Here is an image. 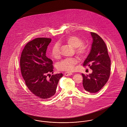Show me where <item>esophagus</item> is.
Listing matches in <instances>:
<instances>
[{
	"mask_svg": "<svg viewBox=\"0 0 127 127\" xmlns=\"http://www.w3.org/2000/svg\"><path fill=\"white\" fill-rule=\"evenodd\" d=\"M73 74L72 73L69 72H66L64 73V75L66 76H69V75H72Z\"/></svg>",
	"mask_w": 127,
	"mask_h": 127,
	"instance_id": "obj_1",
	"label": "esophagus"
}]
</instances>
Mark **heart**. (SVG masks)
Listing matches in <instances>:
<instances>
[{
    "label": "heart",
    "mask_w": 127,
    "mask_h": 127,
    "mask_svg": "<svg viewBox=\"0 0 127 127\" xmlns=\"http://www.w3.org/2000/svg\"><path fill=\"white\" fill-rule=\"evenodd\" d=\"M65 41L73 47L75 48V52L80 58L85 57L88 52V46L83 43V40L75 36H71L66 37ZM52 56L55 59H58L60 56V44L55 43L51 49ZM79 60L76 58H67L60 62L57 65L59 70L65 71H72L75 69V65L78 63Z\"/></svg>",
    "instance_id": "heart-1"
}]
</instances>
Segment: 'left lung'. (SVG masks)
I'll return each mask as SVG.
<instances>
[{
	"instance_id": "left-lung-1",
	"label": "left lung",
	"mask_w": 127,
	"mask_h": 127,
	"mask_svg": "<svg viewBox=\"0 0 127 127\" xmlns=\"http://www.w3.org/2000/svg\"><path fill=\"white\" fill-rule=\"evenodd\" d=\"M91 34L93 39L91 52L83 65H89L92 72L89 75L82 74L83 87L89 92L96 93L102 89L109 80L110 60L103 39L95 33L91 32Z\"/></svg>"
}]
</instances>
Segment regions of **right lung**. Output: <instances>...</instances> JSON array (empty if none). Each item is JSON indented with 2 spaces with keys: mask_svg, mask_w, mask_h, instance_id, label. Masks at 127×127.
<instances>
[{
  "mask_svg": "<svg viewBox=\"0 0 127 127\" xmlns=\"http://www.w3.org/2000/svg\"><path fill=\"white\" fill-rule=\"evenodd\" d=\"M51 38H36L25 46L20 60L22 76L28 89L37 97L46 100L53 96L63 74L52 75V61L46 56L47 46Z\"/></svg>",
  "mask_w": 127,
  "mask_h": 127,
  "instance_id": "add662e5",
  "label": "right lung"
}]
</instances>
